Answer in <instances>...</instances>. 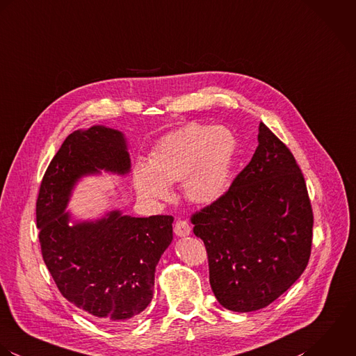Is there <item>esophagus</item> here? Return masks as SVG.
<instances>
[{"label":"esophagus","mask_w":356,"mask_h":356,"mask_svg":"<svg viewBox=\"0 0 356 356\" xmlns=\"http://www.w3.org/2000/svg\"><path fill=\"white\" fill-rule=\"evenodd\" d=\"M173 231L177 236H187L191 234V227L186 220H176L173 224Z\"/></svg>","instance_id":"1"}]
</instances>
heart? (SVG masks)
<instances>
[{
  "mask_svg": "<svg viewBox=\"0 0 356 356\" xmlns=\"http://www.w3.org/2000/svg\"><path fill=\"white\" fill-rule=\"evenodd\" d=\"M236 139L224 127L188 124L163 136L149 151L147 163L132 173L138 195L147 202L170 197L169 184L183 181V193L197 205H212L227 190Z\"/></svg>",
  "mask_w": 356,
  "mask_h": 356,
  "instance_id": "obj_1",
  "label": "heart"
}]
</instances>
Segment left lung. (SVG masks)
Wrapping results in <instances>:
<instances>
[{"label": "left lung", "mask_w": 356, "mask_h": 356, "mask_svg": "<svg viewBox=\"0 0 356 356\" xmlns=\"http://www.w3.org/2000/svg\"><path fill=\"white\" fill-rule=\"evenodd\" d=\"M257 142L229 190L191 217L208 252L214 296L235 312L275 301L300 278L311 254L314 216L302 173L263 122Z\"/></svg>", "instance_id": "8db88e82"}]
</instances>
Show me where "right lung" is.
I'll return each mask as SVG.
<instances>
[{
  "label": "right lung",
  "instance_id": "obj_1",
  "mask_svg": "<svg viewBox=\"0 0 356 356\" xmlns=\"http://www.w3.org/2000/svg\"><path fill=\"white\" fill-rule=\"evenodd\" d=\"M102 172H131L125 135L103 125L69 135L40 187L38 236L63 297L96 321L128 326L151 302L155 267L173 239V217L111 209L93 220L75 218L67 211L75 186Z\"/></svg>",
  "mask_w": 356,
  "mask_h": 356
}]
</instances>
